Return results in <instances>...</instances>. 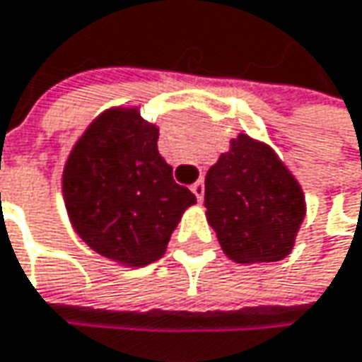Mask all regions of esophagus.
<instances>
[{
	"label": "esophagus",
	"mask_w": 362,
	"mask_h": 362,
	"mask_svg": "<svg viewBox=\"0 0 362 362\" xmlns=\"http://www.w3.org/2000/svg\"><path fill=\"white\" fill-rule=\"evenodd\" d=\"M191 191L195 193L197 202L202 204V199H204V191H206V187H204V181H195V183L191 185Z\"/></svg>",
	"instance_id": "obj_1"
}]
</instances>
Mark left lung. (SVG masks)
I'll return each instance as SVG.
<instances>
[{"label": "left lung", "mask_w": 362, "mask_h": 362, "mask_svg": "<svg viewBox=\"0 0 362 362\" xmlns=\"http://www.w3.org/2000/svg\"><path fill=\"white\" fill-rule=\"evenodd\" d=\"M206 218L230 261L285 259L305 218V195L277 153L240 134L206 175Z\"/></svg>", "instance_id": "1"}]
</instances>
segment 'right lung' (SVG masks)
<instances>
[{
	"instance_id": "obj_1",
	"label": "right lung",
	"mask_w": 362,
	"mask_h": 362,
	"mask_svg": "<svg viewBox=\"0 0 362 362\" xmlns=\"http://www.w3.org/2000/svg\"><path fill=\"white\" fill-rule=\"evenodd\" d=\"M156 140L158 128L140 107H110L85 128L64 163L71 226L91 250L124 267L158 261L197 202L175 183Z\"/></svg>"
}]
</instances>
